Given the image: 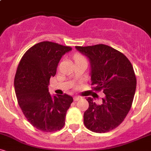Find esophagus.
Returning <instances> with one entry per match:
<instances>
[{
    "label": "esophagus",
    "instance_id": "34e87169",
    "mask_svg": "<svg viewBox=\"0 0 151 151\" xmlns=\"http://www.w3.org/2000/svg\"><path fill=\"white\" fill-rule=\"evenodd\" d=\"M81 99L80 96H74V101H78V100H79Z\"/></svg>",
    "mask_w": 151,
    "mask_h": 151
}]
</instances>
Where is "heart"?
Returning a JSON list of instances; mask_svg holds the SVG:
<instances>
[{"mask_svg":"<svg viewBox=\"0 0 151 151\" xmlns=\"http://www.w3.org/2000/svg\"><path fill=\"white\" fill-rule=\"evenodd\" d=\"M74 60H75V62H78L81 61V60H85V59L80 55H76L75 56H74Z\"/></svg>","mask_w":151,"mask_h":151,"instance_id":"obj_1","label":"heart"}]
</instances>
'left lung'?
Returning a JSON list of instances; mask_svg holds the SVG:
<instances>
[{
	"instance_id": "8db88e82",
	"label": "left lung",
	"mask_w": 151,
	"mask_h": 151,
	"mask_svg": "<svg viewBox=\"0 0 151 151\" xmlns=\"http://www.w3.org/2000/svg\"><path fill=\"white\" fill-rule=\"evenodd\" d=\"M90 64L91 85L102 90L101 103L88 97L89 108L84 114V125L96 133H106L119 126L131 109L136 88L133 66L125 55L108 45L76 46Z\"/></svg>"
}]
</instances>
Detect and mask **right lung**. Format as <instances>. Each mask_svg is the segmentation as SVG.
<instances>
[{"label":"right lung","instance_id":"right-lung-1","mask_svg":"<svg viewBox=\"0 0 151 151\" xmlns=\"http://www.w3.org/2000/svg\"><path fill=\"white\" fill-rule=\"evenodd\" d=\"M71 50L70 47L41 42L27 50L18 65L14 80L18 104L27 121L40 131L54 132L65 126L73 98L51 96L48 85L62 57Z\"/></svg>","mask_w":151,"mask_h":151}]
</instances>
